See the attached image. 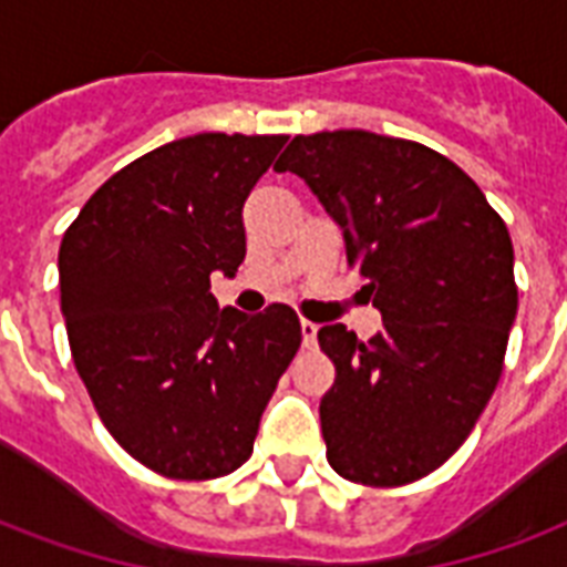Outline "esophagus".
<instances>
[{"label":"esophagus","mask_w":567,"mask_h":567,"mask_svg":"<svg viewBox=\"0 0 567 567\" xmlns=\"http://www.w3.org/2000/svg\"><path fill=\"white\" fill-rule=\"evenodd\" d=\"M318 323L315 320H300V332H302V344L315 347L318 344Z\"/></svg>","instance_id":"34e87169"}]
</instances>
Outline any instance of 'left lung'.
Masks as SVG:
<instances>
[{"mask_svg":"<svg viewBox=\"0 0 567 567\" xmlns=\"http://www.w3.org/2000/svg\"><path fill=\"white\" fill-rule=\"evenodd\" d=\"M274 171L297 173L341 226L382 315L371 341L344 323L318 332L336 364L320 400L329 465L377 488L414 483L462 447L503 373L518 315L509 229L462 167L403 137L297 135Z\"/></svg>","mask_w":567,"mask_h":567,"instance_id":"left-lung-1","label":"left lung"}]
</instances>
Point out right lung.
Instances as JSON below:
<instances>
[{
	"mask_svg": "<svg viewBox=\"0 0 567 567\" xmlns=\"http://www.w3.org/2000/svg\"><path fill=\"white\" fill-rule=\"evenodd\" d=\"M285 135L182 137L114 173L58 249L61 315L105 430L171 480H214L252 453L300 318L220 309L212 274L247 256L244 203Z\"/></svg>",
	"mask_w": 567,
	"mask_h": 567,
	"instance_id": "1",
	"label": "right lung"
}]
</instances>
